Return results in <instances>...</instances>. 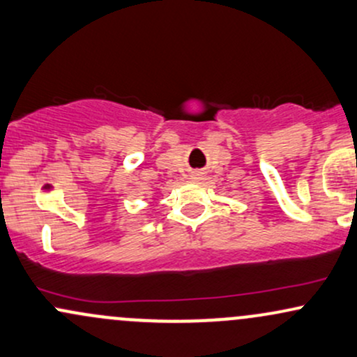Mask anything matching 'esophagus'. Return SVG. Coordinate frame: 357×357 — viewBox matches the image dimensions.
Segmentation results:
<instances>
[{
    "mask_svg": "<svg viewBox=\"0 0 357 357\" xmlns=\"http://www.w3.org/2000/svg\"><path fill=\"white\" fill-rule=\"evenodd\" d=\"M192 177H194V178H200V174H199V172H197V174L192 175Z\"/></svg>",
    "mask_w": 357,
    "mask_h": 357,
    "instance_id": "obj_1",
    "label": "esophagus"
}]
</instances>
